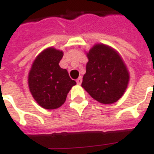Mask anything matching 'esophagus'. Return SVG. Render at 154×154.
<instances>
[{
	"label": "esophagus",
	"instance_id": "34e87169",
	"mask_svg": "<svg viewBox=\"0 0 154 154\" xmlns=\"http://www.w3.org/2000/svg\"><path fill=\"white\" fill-rule=\"evenodd\" d=\"M76 83L78 84V85H80V84L82 83V77L80 76V77H79L78 79H76Z\"/></svg>",
	"mask_w": 154,
	"mask_h": 154
}]
</instances>
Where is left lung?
Segmentation results:
<instances>
[{"instance_id":"obj_1","label":"left lung","mask_w":154,"mask_h":154,"mask_svg":"<svg viewBox=\"0 0 154 154\" xmlns=\"http://www.w3.org/2000/svg\"><path fill=\"white\" fill-rule=\"evenodd\" d=\"M86 55L89 61L81 86L100 103L116 102L124 95L130 79L122 56L103 43L95 44Z\"/></svg>"}]
</instances>
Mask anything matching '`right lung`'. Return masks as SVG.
<instances>
[{"label": "right lung", "instance_id": "obj_1", "mask_svg": "<svg viewBox=\"0 0 154 154\" xmlns=\"http://www.w3.org/2000/svg\"><path fill=\"white\" fill-rule=\"evenodd\" d=\"M63 56L62 50L48 48L36 57L28 74L31 94L37 103L46 110L60 107L71 88L76 85L68 71L59 66Z\"/></svg>", "mask_w": 154, "mask_h": 154}]
</instances>
